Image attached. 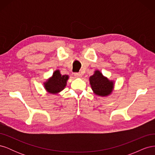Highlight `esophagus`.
<instances>
[{
	"label": "esophagus",
	"instance_id": "obj_1",
	"mask_svg": "<svg viewBox=\"0 0 155 155\" xmlns=\"http://www.w3.org/2000/svg\"><path fill=\"white\" fill-rule=\"evenodd\" d=\"M74 76L76 78H81V74L80 73H74Z\"/></svg>",
	"mask_w": 155,
	"mask_h": 155
}]
</instances>
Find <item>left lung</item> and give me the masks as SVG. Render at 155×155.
<instances>
[{
	"label": "left lung",
	"instance_id": "1",
	"mask_svg": "<svg viewBox=\"0 0 155 155\" xmlns=\"http://www.w3.org/2000/svg\"><path fill=\"white\" fill-rule=\"evenodd\" d=\"M91 88L95 94L100 96H107L111 94L114 88V83L109 80L103 74L96 70L89 78Z\"/></svg>",
	"mask_w": 155,
	"mask_h": 155
}]
</instances>
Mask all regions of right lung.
Segmentation results:
<instances>
[{
  "instance_id": "obj_1",
  "label": "right lung",
  "mask_w": 155,
  "mask_h": 155,
  "mask_svg": "<svg viewBox=\"0 0 155 155\" xmlns=\"http://www.w3.org/2000/svg\"><path fill=\"white\" fill-rule=\"evenodd\" d=\"M68 79V75L62 76L59 70H57L53 73L52 77L44 83L45 88L49 93L57 94L63 91L66 87Z\"/></svg>"
}]
</instances>
